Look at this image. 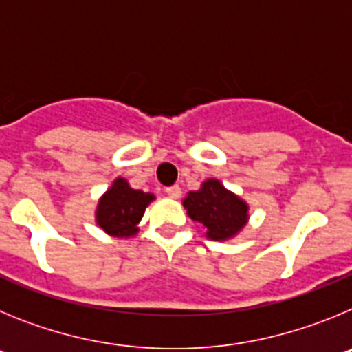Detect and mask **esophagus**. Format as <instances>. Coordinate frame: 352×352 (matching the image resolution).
<instances>
[{"instance_id":"1","label":"esophagus","mask_w":352,"mask_h":352,"mask_svg":"<svg viewBox=\"0 0 352 352\" xmlns=\"http://www.w3.org/2000/svg\"><path fill=\"white\" fill-rule=\"evenodd\" d=\"M166 194L173 199H178L182 195V188L178 185H173V186H167L166 188Z\"/></svg>"}]
</instances>
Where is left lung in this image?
Wrapping results in <instances>:
<instances>
[{
  "instance_id": "1",
  "label": "left lung",
  "mask_w": 352,
  "mask_h": 352,
  "mask_svg": "<svg viewBox=\"0 0 352 352\" xmlns=\"http://www.w3.org/2000/svg\"><path fill=\"white\" fill-rule=\"evenodd\" d=\"M183 206L188 217L201 223L208 238L214 241L238 234L248 219L247 203L223 188L219 179H206L197 192L186 195Z\"/></svg>"
}]
</instances>
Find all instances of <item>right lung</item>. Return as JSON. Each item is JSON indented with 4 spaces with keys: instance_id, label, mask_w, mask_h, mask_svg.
<instances>
[{
    "instance_id": "right-lung-1",
    "label": "right lung",
    "mask_w": 352,
    "mask_h": 352,
    "mask_svg": "<svg viewBox=\"0 0 352 352\" xmlns=\"http://www.w3.org/2000/svg\"><path fill=\"white\" fill-rule=\"evenodd\" d=\"M155 199L153 194L133 190L126 179L118 178L113 186L100 197L96 208V223L107 234L129 238L138 232L146 208Z\"/></svg>"
}]
</instances>
